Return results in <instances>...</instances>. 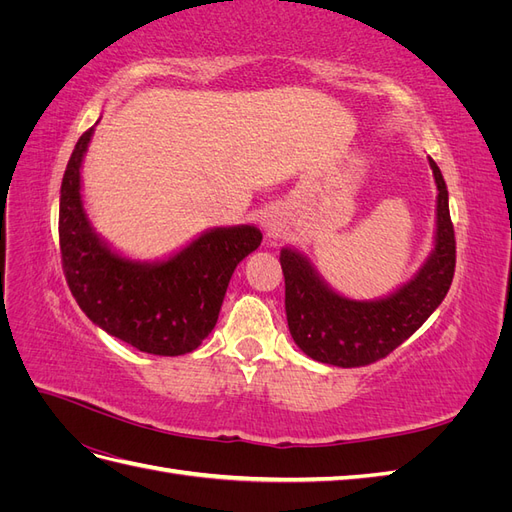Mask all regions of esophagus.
<instances>
[{
    "mask_svg": "<svg viewBox=\"0 0 512 512\" xmlns=\"http://www.w3.org/2000/svg\"><path fill=\"white\" fill-rule=\"evenodd\" d=\"M262 228L267 230L269 237H277L282 232V220L277 218L275 213H265V218H262Z\"/></svg>",
    "mask_w": 512,
    "mask_h": 512,
    "instance_id": "1",
    "label": "esophagus"
}]
</instances>
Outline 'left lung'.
I'll use <instances>...</instances> for the list:
<instances>
[{"mask_svg": "<svg viewBox=\"0 0 512 512\" xmlns=\"http://www.w3.org/2000/svg\"><path fill=\"white\" fill-rule=\"evenodd\" d=\"M429 166L438 185L436 247L421 271L386 299H346L322 282L305 256L290 247L282 250L288 329L314 361L337 367L376 363L421 329L444 301L455 275V230L444 177L431 158Z\"/></svg>", "mask_w": 512, "mask_h": 512, "instance_id": "1", "label": "left lung"}]
</instances>
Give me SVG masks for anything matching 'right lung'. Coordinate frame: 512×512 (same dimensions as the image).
Returning <instances> with one entry per match:
<instances>
[{
    "instance_id": "right-lung-1",
    "label": "right lung",
    "mask_w": 512,
    "mask_h": 512,
    "mask_svg": "<svg viewBox=\"0 0 512 512\" xmlns=\"http://www.w3.org/2000/svg\"><path fill=\"white\" fill-rule=\"evenodd\" d=\"M94 128L83 132L61 179L59 247L72 297L108 335L141 352L179 356L213 331L232 271L262 241L256 226L213 228L162 262L115 254L91 228L81 164Z\"/></svg>"
}]
</instances>
